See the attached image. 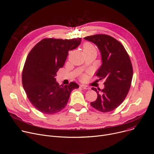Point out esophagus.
Listing matches in <instances>:
<instances>
[{"label": "esophagus", "instance_id": "obj_1", "mask_svg": "<svg viewBox=\"0 0 154 154\" xmlns=\"http://www.w3.org/2000/svg\"><path fill=\"white\" fill-rule=\"evenodd\" d=\"M80 87H81L82 88H84V89H85V90L90 89V87L87 86V85H80Z\"/></svg>", "mask_w": 154, "mask_h": 154}]
</instances>
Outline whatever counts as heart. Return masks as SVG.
Masks as SVG:
<instances>
[{
  "label": "heart",
  "mask_w": 154,
  "mask_h": 154,
  "mask_svg": "<svg viewBox=\"0 0 154 154\" xmlns=\"http://www.w3.org/2000/svg\"><path fill=\"white\" fill-rule=\"evenodd\" d=\"M83 51L84 53L91 52H96V48L95 46L90 42H85L83 45ZM85 78V75L82 76V79Z\"/></svg>",
  "instance_id": "b5f03b06"
}]
</instances>
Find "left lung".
Segmentation results:
<instances>
[{"label":"left lung","instance_id":"obj_1","mask_svg":"<svg viewBox=\"0 0 154 154\" xmlns=\"http://www.w3.org/2000/svg\"><path fill=\"white\" fill-rule=\"evenodd\" d=\"M97 45L101 52L102 64L96 75L105 80L103 89L92 87L97 94L91 106L100 112H109L117 108L127 97L133 76L132 65L123 45L106 34L84 37Z\"/></svg>","mask_w":154,"mask_h":154}]
</instances>
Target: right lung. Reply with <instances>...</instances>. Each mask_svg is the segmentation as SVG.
I'll return each instance as SVG.
<instances>
[{
    "mask_svg": "<svg viewBox=\"0 0 154 154\" xmlns=\"http://www.w3.org/2000/svg\"><path fill=\"white\" fill-rule=\"evenodd\" d=\"M81 39L45 38L28 54L22 70L23 87L30 103L43 114L61 111L67 104L72 91L79 87L74 82L60 85L55 77L64 66L69 52L77 48Z\"/></svg>",
    "mask_w": 154,
    "mask_h": 154,
    "instance_id": "obj_1",
    "label": "right lung"
}]
</instances>
